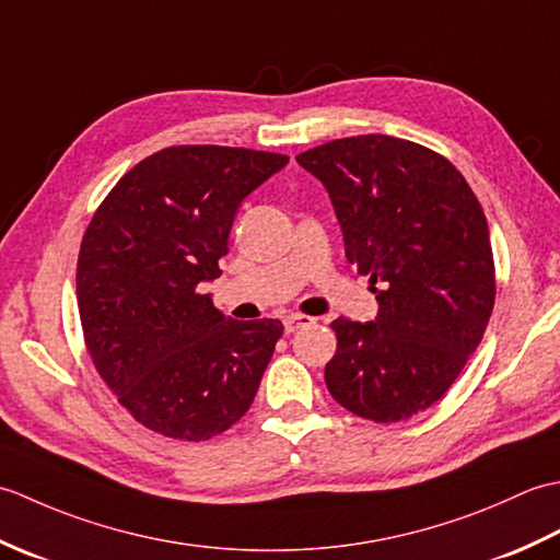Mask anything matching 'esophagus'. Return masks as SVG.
I'll return each mask as SVG.
<instances>
[{
	"label": "esophagus",
	"instance_id": "34e87169",
	"mask_svg": "<svg viewBox=\"0 0 560 560\" xmlns=\"http://www.w3.org/2000/svg\"><path fill=\"white\" fill-rule=\"evenodd\" d=\"M315 323L313 317L307 315H287L283 317V329H287V335H293V331H299L303 327H311Z\"/></svg>",
	"mask_w": 560,
	"mask_h": 560
}]
</instances>
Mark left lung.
<instances>
[{
    "instance_id": "1",
    "label": "left lung",
    "mask_w": 560,
    "mask_h": 560,
    "mask_svg": "<svg viewBox=\"0 0 560 560\" xmlns=\"http://www.w3.org/2000/svg\"><path fill=\"white\" fill-rule=\"evenodd\" d=\"M329 192L347 259L371 277L373 323L337 317L329 395L375 423L407 421L455 383L495 301L483 209L445 156L387 135L295 156Z\"/></svg>"
}]
</instances>
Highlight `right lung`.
<instances>
[{"mask_svg":"<svg viewBox=\"0 0 560 560\" xmlns=\"http://www.w3.org/2000/svg\"><path fill=\"white\" fill-rule=\"evenodd\" d=\"M289 156L168 147L127 171L83 233L77 299L93 365L149 431L199 443L241 421L283 335L279 319L225 317L199 283L241 201Z\"/></svg>","mask_w":560,"mask_h":560,"instance_id":"right-lung-1","label":"right lung"}]
</instances>
